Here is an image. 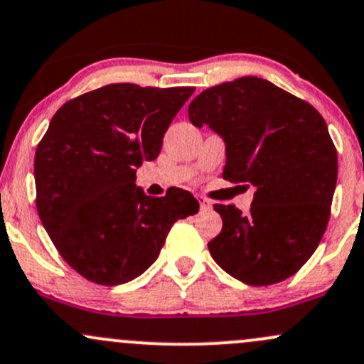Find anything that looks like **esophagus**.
Instances as JSON below:
<instances>
[{
    "instance_id": "34e87169",
    "label": "esophagus",
    "mask_w": 364,
    "mask_h": 364,
    "mask_svg": "<svg viewBox=\"0 0 364 364\" xmlns=\"http://www.w3.org/2000/svg\"><path fill=\"white\" fill-rule=\"evenodd\" d=\"M197 200H198V203H200V209L202 210H210V209H213V202H210L209 198L200 197V195H198Z\"/></svg>"
}]
</instances>
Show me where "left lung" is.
<instances>
[{
	"mask_svg": "<svg viewBox=\"0 0 364 364\" xmlns=\"http://www.w3.org/2000/svg\"><path fill=\"white\" fill-rule=\"evenodd\" d=\"M188 117L225 141L223 178L257 188L247 214L231 203L214 205L223 230L209 242L213 259L247 285L292 277L321 242L337 185V150L325 119L254 75L202 91Z\"/></svg>",
	"mask_w": 364,
	"mask_h": 364,
	"instance_id": "1",
	"label": "left lung"
}]
</instances>
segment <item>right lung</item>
Instances as JSON below:
<instances>
[{"instance_id": "add662e5", "label": "right lung", "mask_w": 364, "mask_h": 364, "mask_svg": "<svg viewBox=\"0 0 364 364\" xmlns=\"http://www.w3.org/2000/svg\"><path fill=\"white\" fill-rule=\"evenodd\" d=\"M193 87L109 85L70 100L36 149V205L72 269L100 285L138 278L161 254L171 226L198 213L190 191L151 198L136 169L155 161Z\"/></svg>"}]
</instances>
